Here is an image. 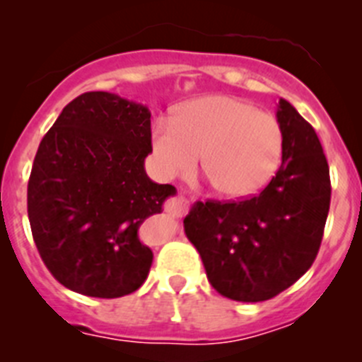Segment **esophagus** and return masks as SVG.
<instances>
[{"label":"esophagus","instance_id":"34e87169","mask_svg":"<svg viewBox=\"0 0 362 362\" xmlns=\"http://www.w3.org/2000/svg\"><path fill=\"white\" fill-rule=\"evenodd\" d=\"M188 210V203L185 197H174L166 204V212H170L175 217H183Z\"/></svg>","mask_w":362,"mask_h":362}]
</instances>
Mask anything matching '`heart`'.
<instances>
[{
    "label": "heart",
    "instance_id": "1",
    "mask_svg": "<svg viewBox=\"0 0 362 362\" xmlns=\"http://www.w3.org/2000/svg\"><path fill=\"white\" fill-rule=\"evenodd\" d=\"M283 145L279 121L233 95L192 99L150 132L153 170L161 177L187 174L201 153L214 188L230 199L255 196L270 183Z\"/></svg>",
    "mask_w": 362,
    "mask_h": 362
}]
</instances>
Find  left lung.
<instances>
[{
  "mask_svg": "<svg viewBox=\"0 0 362 362\" xmlns=\"http://www.w3.org/2000/svg\"><path fill=\"white\" fill-rule=\"evenodd\" d=\"M276 116L283 163L267 188L245 201H197L183 221L210 284L243 303L272 299L305 276L330 210V168L317 134L286 99Z\"/></svg>",
  "mask_w": 362,
  "mask_h": 362,
  "instance_id": "obj_1",
  "label": "left lung"
}]
</instances>
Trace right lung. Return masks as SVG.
<instances>
[{
    "instance_id": "right-lung-1",
    "label": "right lung",
    "mask_w": 362,
    "mask_h": 362,
    "mask_svg": "<svg viewBox=\"0 0 362 362\" xmlns=\"http://www.w3.org/2000/svg\"><path fill=\"white\" fill-rule=\"evenodd\" d=\"M148 107L112 92L70 101L45 134L28 179V221L43 263L63 286L114 299L136 292L153 254L146 217L175 196L145 172Z\"/></svg>"
}]
</instances>
